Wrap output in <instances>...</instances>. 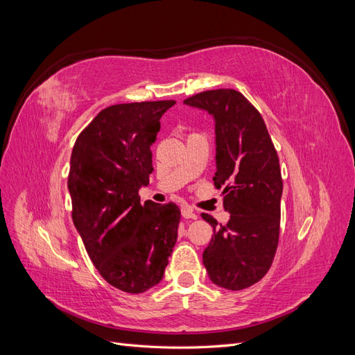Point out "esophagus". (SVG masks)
I'll return each mask as SVG.
<instances>
[{"mask_svg": "<svg viewBox=\"0 0 355 355\" xmlns=\"http://www.w3.org/2000/svg\"><path fill=\"white\" fill-rule=\"evenodd\" d=\"M182 216L185 219H197V214L189 207H182Z\"/></svg>", "mask_w": 355, "mask_h": 355, "instance_id": "34e87169", "label": "esophagus"}]
</instances>
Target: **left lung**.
Returning <instances> with one entry per match:
<instances>
[{"label":"left lung","instance_id":"obj_1","mask_svg":"<svg viewBox=\"0 0 355 355\" xmlns=\"http://www.w3.org/2000/svg\"><path fill=\"white\" fill-rule=\"evenodd\" d=\"M184 103L213 116V180L216 188L225 187L223 209L231 213L225 227L210 214H201L213 227L202 263L211 283L243 290L268 272L277 250L283 196L277 151L261 114L240 92H202Z\"/></svg>","mask_w":355,"mask_h":355}]
</instances>
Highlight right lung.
I'll use <instances>...</instances> for the list:
<instances>
[{
	"instance_id": "add662e5",
	"label": "right lung",
	"mask_w": 355,
	"mask_h": 355,
	"mask_svg": "<svg viewBox=\"0 0 355 355\" xmlns=\"http://www.w3.org/2000/svg\"><path fill=\"white\" fill-rule=\"evenodd\" d=\"M175 103L108 106L72 149L68 189L73 225L96 270L127 293H144L163 280L178 240L176 204H142L139 198L154 171L151 145L159 118Z\"/></svg>"
}]
</instances>
